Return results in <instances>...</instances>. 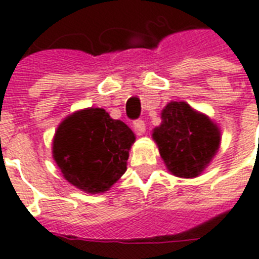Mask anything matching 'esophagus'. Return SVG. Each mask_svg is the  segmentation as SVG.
<instances>
[{"instance_id":"esophagus-1","label":"esophagus","mask_w":259,"mask_h":259,"mask_svg":"<svg viewBox=\"0 0 259 259\" xmlns=\"http://www.w3.org/2000/svg\"><path fill=\"white\" fill-rule=\"evenodd\" d=\"M134 130L138 135H144V132H146V124L143 120H136L135 123H134Z\"/></svg>"}]
</instances>
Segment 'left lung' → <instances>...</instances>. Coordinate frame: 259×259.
Segmentation results:
<instances>
[{"mask_svg": "<svg viewBox=\"0 0 259 259\" xmlns=\"http://www.w3.org/2000/svg\"><path fill=\"white\" fill-rule=\"evenodd\" d=\"M160 117L152 139L168 172L185 179L199 177L219 150V125L186 101H169Z\"/></svg>", "mask_w": 259, "mask_h": 259, "instance_id": "1", "label": "left lung"}]
</instances>
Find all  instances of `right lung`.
Listing matches in <instances>:
<instances>
[{
  "label": "right lung",
  "instance_id": "1",
  "mask_svg": "<svg viewBox=\"0 0 259 259\" xmlns=\"http://www.w3.org/2000/svg\"><path fill=\"white\" fill-rule=\"evenodd\" d=\"M136 136L103 108H84L59 124L52 155L65 181L88 194L108 191L127 171Z\"/></svg>",
  "mask_w": 259,
  "mask_h": 259
}]
</instances>
